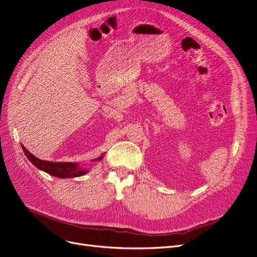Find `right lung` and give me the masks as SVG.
<instances>
[{"label":"right lung","instance_id":"add662e5","mask_svg":"<svg viewBox=\"0 0 257 257\" xmlns=\"http://www.w3.org/2000/svg\"><path fill=\"white\" fill-rule=\"evenodd\" d=\"M22 149L24 151L25 156L27 159L31 161L33 165H35L37 168L47 173L51 176L57 177V178H76L80 177L87 174L89 169L85 167H81L78 163H71V162H51V161H43L35 157L33 154H31L23 145ZM103 157L100 156L99 158L92 160V161H100Z\"/></svg>","mask_w":257,"mask_h":257}]
</instances>
